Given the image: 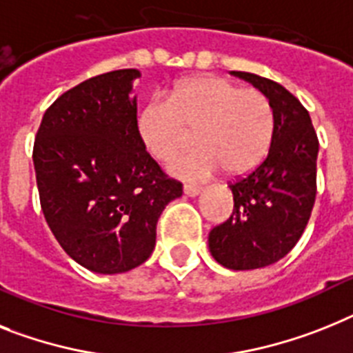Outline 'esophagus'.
<instances>
[{
	"label": "esophagus",
	"instance_id": "34e87169",
	"mask_svg": "<svg viewBox=\"0 0 353 353\" xmlns=\"http://www.w3.org/2000/svg\"><path fill=\"white\" fill-rule=\"evenodd\" d=\"M185 194L186 195H190V197H195V195H199L201 194V186L197 185H185Z\"/></svg>",
	"mask_w": 353,
	"mask_h": 353
}]
</instances>
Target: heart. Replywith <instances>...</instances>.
<instances>
[{
    "instance_id": "b5f03b06",
    "label": "heart",
    "mask_w": 353,
    "mask_h": 353,
    "mask_svg": "<svg viewBox=\"0 0 353 353\" xmlns=\"http://www.w3.org/2000/svg\"><path fill=\"white\" fill-rule=\"evenodd\" d=\"M272 109L268 97L219 77L179 82L167 99L145 103L138 132L154 158L176 159L192 143L201 145L174 165L188 179L206 177L219 168L241 176L259 165L272 138Z\"/></svg>"
}]
</instances>
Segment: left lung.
Listing matches in <instances>:
<instances>
[{"label":"left lung","instance_id":"1","mask_svg":"<svg viewBox=\"0 0 353 353\" xmlns=\"http://www.w3.org/2000/svg\"><path fill=\"white\" fill-rule=\"evenodd\" d=\"M232 75L268 97L274 120L268 156L230 183L233 212L208 236L221 265L248 271L283 259L303 235L316 201L319 141L309 111L283 85L245 71Z\"/></svg>","mask_w":353,"mask_h":353}]
</instances>
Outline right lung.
<instances>
[{"mask_svg":"<svg viewBox=\"0 0 353 353\" xmlns=\"http://www.w3.org/2000/svg\"><path fill=\"white\" fill-rule=\"evenodd\" d=\"M138 70L97 75L46 109L34 141L41 208L61 248L82 268L117 274L138 268L183 185L152 159L138 132Z\"/></svg>","mask_w":353,"mask_h":353,"instance_id":"right-lung-1","label":"right lung"}]
</instances>
